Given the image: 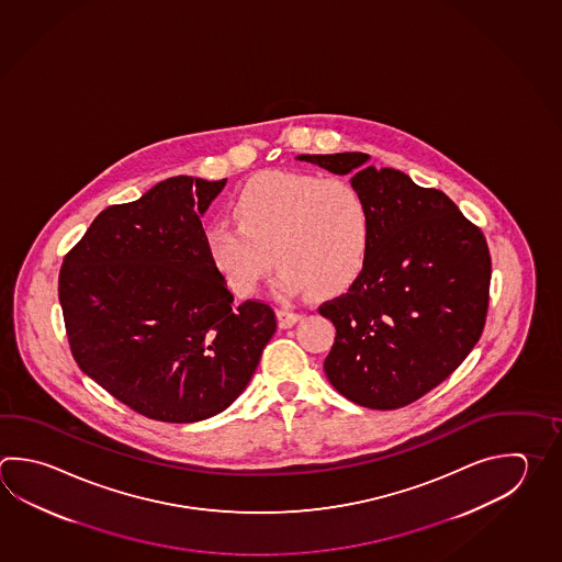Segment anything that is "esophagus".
Returning a JSON list of instances; mask_svg holds the SVG:
<instances>
[{
    "label": "esophagus",
    "mask_w": 562,
    "mask_h": 562,
    "mask_svg": "<svg viewBox=\"0 0 562 562\" xmlns=\"http://www.w3.org/2000/svg\"><path fill=\"white\" fill-rule=\"evenodd\" d=\"M276 314H278L280 328H292V326L296 324L297 319H300V314H296V312H290L286 307H280Z\"/></svg>",
    "instance_id": "esophagus-1"
}]
</instances>
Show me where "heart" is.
<instances>
[{"instance_id":"1","label":"heart","mask_w":562,"mask_h":562,"mask_svg":"<svg viewBox=\"0 0 562 562\" xmlns=\"http://www.w3.org/2000/svg\"><path fill=\"white\" fill-rule=\"evenodd\" d=\"M233 212L236 221L218 218L206 228V248L236 294L255 292L274 258L282 296L306 288L336 296L368 265L370 211L348 180L265 172L238 191Z\"/></svg>"}]
</instances>
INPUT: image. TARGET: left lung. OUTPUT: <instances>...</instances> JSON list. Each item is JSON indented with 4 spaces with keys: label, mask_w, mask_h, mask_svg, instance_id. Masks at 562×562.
Returning <instances> with one entry per match:
<instances>
[{
    "label": "left lung",
    "mask_w": 562,
    "mask_h": 562,
    "mask_svg": "<svg viewBox=\"0 0 562 562\" xmlns=\"http://www.w3.org/2000/svg\"><path fill=\"white\" fill-rule=\"evenodd\" d=\"M350 175L368 204V265L344 296L319 306L336 326L324 361L329 383L370 409H397L447 380L485 326L491 256L456 202L370 155H297Z\"/></svg>",
    "instance_id": "obj_1"
}]
</instances>
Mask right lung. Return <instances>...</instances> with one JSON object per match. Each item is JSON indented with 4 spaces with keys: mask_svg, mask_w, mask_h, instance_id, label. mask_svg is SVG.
Instances as JSON below:
<instances>
[{
    "mask_svg": "<svg viewBox=\"0 0 562 562\" xmlns=\"http://www.w3.org/2000/svg\"><path fill=\"white\" fill-rule=\"evenodd\" d=\"M226 179L170 177L109 206L65 256L59 302L75 361L137 414L194 424L252 380L276 331L262 302L234 306L201 216Z\"/></svg>",
    "mask_w": 562,
    "mask_h": 562,
    "instance_id": "obj_1",
    "label": "right lung"
}]
</instances>
